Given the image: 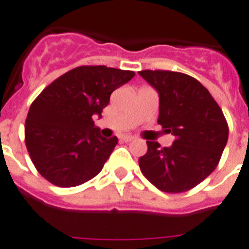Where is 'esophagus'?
Instances as JSON below:
<instances>
[{
  "mask_svg": "<svg viewBox=\"0 0 249 249\" xmlns=\"http://www.w3.org/2000/svg\"><path fill=\"white\" fill-rule=\"evenodd\" d=\"M133 140H135V137H133V136H122V137H121V141H123V142H131V141H133Z\"/></svg>",
  "mask_w": 249,
  "mask_h": 249,
  "instance_id": "34e87169",
  "label": "esophagus"
}]
</instances>
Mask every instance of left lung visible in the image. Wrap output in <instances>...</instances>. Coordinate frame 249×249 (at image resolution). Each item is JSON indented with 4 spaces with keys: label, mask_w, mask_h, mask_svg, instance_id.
I'll return each instance as SVG.
<instances>
[{
    "label": "left lung",
    "mask_w": 249,
    "mask_h": 249,
    "mask_svg": "<svg viewBox=\"0 0 249 249\" xmlns=\"http://www.w3.org/2000/svg\"><path fill=\"white\" fill-rule=\"evenodd\" d=\"M140 75L160 97L159 120L175 136L170 147L147 141L139 159L146 179L165 193H184L215 170L228 141V123L212 94L199 80L170 70H142Z\"/></svg>",
    "instance_id": "obj_1"
}]
</instances>
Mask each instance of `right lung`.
<instances>
[{
  "label": "right lung",
  "mask_w": 249,
  "mask_h": 249,
  "mask_svg": "<svg viewBox=\"0 0 249 249\" xmlns=\"http://www.w3.org/2000/svg\"><path fill=\"white\" fill-rule=\"evenodd\" d=\"M133 76L131 70L83 65L37 95L25 123V143L40 175L54 185L71 188L101 173L118 139L102 137L92 117H101L112 92Z\"/></svg>",
  "instance_id": "add662e5"
}]
</instances>
